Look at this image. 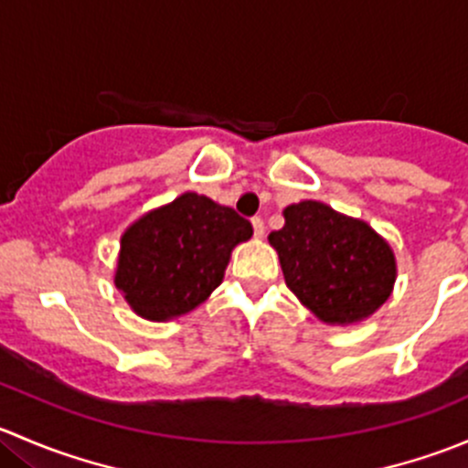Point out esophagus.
<instances>
[{
    "label": "esophagus",
    "instance_id": "obj_1",
    "mask_svg": "<svg viewBox=\"0 0 468 468\" xmlns=\"http://www.w3.org/2000/svg\"><path fill=\"white\" fill-rule=\"evenodd\" d=\"M251 226H253V235H256V238H262V235H264V221L261 219V217H253Z\"/></svg>",
    "mask_w": 468,
    "mask_h": 468
}]
</instances>
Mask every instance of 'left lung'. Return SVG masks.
Segmentation results:
<instances>
[{
  "instance_id": "1",
  "label": "left lung",
  "mask_w": 468,
  "mask_h": 468,
  "mask_svg": "<svg viewBox=\"0 0 468 468\" xmlns=\"http://www.w3.org/2000/svg\"><path fill=\"white\" fill-rule=\"evenodd\" d=\"M285 226L269 233L282 276L296 299L322 322L348 325L371 317L389 299L396 261L389 244L367 221L322 201L282 210Z\"/></svg>"
}]
</instances>
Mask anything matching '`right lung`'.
<instances>
[{
	"instance_id": "right-lung-1",
	"label": "right lung",
	"mask_w": 468,
	"mask_h": 468,
	"mask_svg": "<svg viewBox=\"0 0 468 468\" xmlns=\"http://www.w3.org/2000/svg\"><path fill=\"white\" fill-rule=\"evenodd\" d=\"M251 235L233 207L186 192L124 230L115 285L149 322L181 317L219 287L230 251Z\"/></svg>"
}]
</instances>
